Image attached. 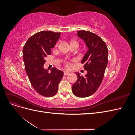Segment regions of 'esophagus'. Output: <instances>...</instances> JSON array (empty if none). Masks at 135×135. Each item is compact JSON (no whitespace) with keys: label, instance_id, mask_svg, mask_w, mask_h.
<instances>
[{"label":"esophagus","instance_id":"34e87169","mask_svg":"<svg viewBox=\"0 0 135 135\" xmlns=\"http://www.w3.org/2000/svg\"><path fill=\"white\" fill-rule=\"evenodd\" d=\"M69 74H70V72H69V71H64V75H69Z\"/></svg>","mask_w":135,"mask_h":135}]
</instances>
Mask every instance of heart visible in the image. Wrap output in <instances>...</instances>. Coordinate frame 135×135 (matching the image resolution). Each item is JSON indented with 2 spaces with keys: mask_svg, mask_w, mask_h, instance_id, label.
Returning <instances> with one entry per match:
<instances>
[{
  "mask_svg": "<svg viewBox=\"0 0 135 135\" xmlns=\"http://www.w3.org/2000/svg\"><path fill=\"white\" fill-rule=\"evenodd\" d=\"M78 43L76 41H74V40H73V41L71 42V43ZM58 44H59V43H57L56 44V47H57L58 46ZM65 64L66 65V66L67 67H69V63L68 62H67V61H65Z\"/></svg>",
  "mask_w": 135,
  "mask_h": 135,
  "instance_id": "obj_1",
  "label": "heart"
}]
</instances>
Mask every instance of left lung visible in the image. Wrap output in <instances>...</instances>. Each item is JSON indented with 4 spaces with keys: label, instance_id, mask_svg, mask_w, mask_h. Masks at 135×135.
Segmentation results:
<instances>
[{
    "label": "left lung",
    "instance_id": "8db88e82",
    "mask_svg": "<svg viewBox=\"0 0 135 135\" xmlns=\"http://www.w3.org/2000/svg\"><path fill=\"white\" fill-rule=\"evenodd\" d=\"M78 36L84 40L88 50L81 60L84 68L87 71L84 76L75 73L78 80L73 85L72 91L79 97L92 95L99 88L104 76L108 62V49L100 36L90 31L80 30Z\"/></svg>",
    "mask_w": 135,
    "mask_h": 135
}]
</instances>
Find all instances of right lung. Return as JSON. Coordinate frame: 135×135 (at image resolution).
<instances>
[{
    "label": "right lung",
    "instance_id": "1",
    "mask_svg": "<svg viewBox=\"0 0 135 135\" xmlns=\"http://www.w3.org/2000/svg\"><path fill=\"white\" fill-rule=\"evenodd\" d=\"M60 32L43 31L37 32L28 39L23 48V59L25 70L31 84L35 90L44 97H52L58 91V85L64 72L56 68L44 69V60L51 54L60 37Z\"/></svg>",
    "mask_w": 135,
    "mask_h": 135
}]
</instances>
